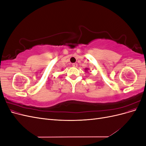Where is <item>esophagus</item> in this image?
Here are the masks:
<instances>
[{"mask_svg":"<svg viewBox=\"0 0 146 146\" xmlns=\"http://www.w3.org/2000/svg\"><path fill=\"white\" fill-rule=\"evenodd\" d=\"M72 66H73V67H74V68L77 67V63H73L72 64Z\"/></svg>","mask_w":146,"mask_h":146,"instance_id":"1","label":"esophagus"}]
</instances>
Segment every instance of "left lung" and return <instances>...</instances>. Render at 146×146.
Segmentation results:
<instances>
[{
	"instance_id": "obj_1",
	"label": "left lung",
	"mask_w": 146,
	"mask_h": 146,
	"mask_svg": "<svg viewBox=\"0 0 146 146\" xmlns=\"http://www.w3.org/2000/svg\"><path fill=\"white\" fill-rule=\"evenodd\" d=\"M89 70V69L88 68H85V72H86V71H88V70Z\"/></svg>"
}]
</instances>
